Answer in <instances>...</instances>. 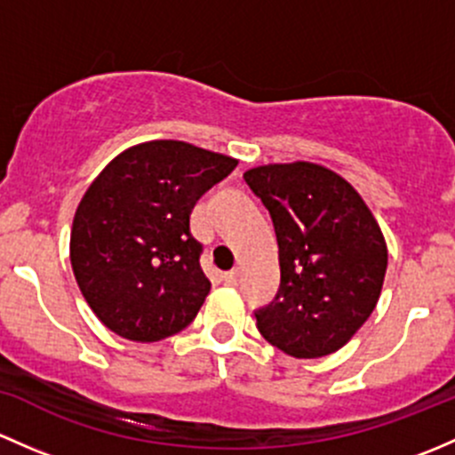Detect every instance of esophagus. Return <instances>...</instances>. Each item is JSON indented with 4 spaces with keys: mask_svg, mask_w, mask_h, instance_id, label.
<instances>
[{
    "mask_svg": "<svg viewBox=\"0 0 455 455\" xmlns=\"http://www.w3.org/2000/svg\"><path fill=\"white\" fill-rule=\"evenodd\" d=\"M238 275H241V269H232V271H228V274H223V280H226L228 284H236L238 283Z\"/></svg>",
    "mask_w": 455,
    "mask_h": 455,
    "instance_id": "obj_1",
    "label": "esophagus"
}]
</instances>
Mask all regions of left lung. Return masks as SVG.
<instances>
[{"mask_svg": "<svg viewBox=\"0 0 455 455\" xmlns=\"http://www.w3.org/2000/svg\"><path fill=\"white\" fill-rule=\"evenodd\" d=\"M245 181L269 210L280 289L256 326L298 359L335 353L377 307L387 269L381 228L353 184L313 162L265 164Z\"/></svg>", "mask_w": 455, "mask_h": 455, "instance_id": "left-lung-1", "label": "left lung"}]
</instances>
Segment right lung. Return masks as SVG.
I'll list each match as a JSON object with an SVG mask.
<instances>
[{"label": "right lung", "instance_id": "obj_1", "mask_svg": "<svg viewBox=\"0 0 455 455\" xmlns=\"http://www.w3.org/2000/svg\"><path fill=\"white\" fill-rule=\"evenodd\" d=\"M236 159L180 140L135 144L107 164L78 204L69 260L98 320L131 341L184 331L210 293L190 212Z\"/></svg>", "mask_w": 455, "mask_h": 455}]
</instances>
